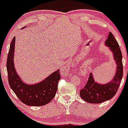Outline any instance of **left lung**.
<instances>
[{
  "mask_svg": "<svg viewBox=\"0 0 128 128\" xmlns=\"http://www.w3.org/2000/svg\"><path fill=\"white\" fill-rule=\"evenodd\" d=\"M105 44L110 47L114 54V60L117 65V70L113 80L105 84H100L95 82L92 74L90 73L85 86L80 91L81 98L89 103L99 104L112 99L117 93L122 78L123 65L121 50L118 42L111 32L108 34Z\"/></svg>",
  "mask_w": 128,
  "mask_h": 128,
  "instance_id": "1",
  "label": "left lung"
}]
</instances>
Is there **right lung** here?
Instances as JSON below:
<instances>
[{
    "instance_id": "1",
    "label": "right lung",
    "mask_w": 128,
    "mask_h": 128,
    "mask_svg": "<svg viewBox=\"0 0 128 128\" xmlns=\"http://www.w3.org/2000/svg\"><path fill=\"white\" fill-rule=\"evenodd\" d=\"M14 37L10 44L8 58L7 71L8 81L11 88L21 102L28 106H44L51 101L58 90V84L60 80V70H57L46 80L35 84H27L18 75L14 66Z\"/></svg>"
}]
</instances>
